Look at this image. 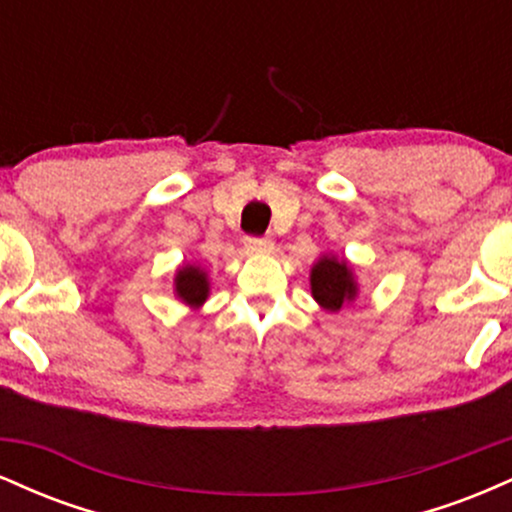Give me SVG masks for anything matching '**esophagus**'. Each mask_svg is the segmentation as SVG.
<instances>
[{
  "label": "esophagus",
  "instance_id": "obj_1",
  "mask_svg": "<svg viewBox=\"0 0 512 512\" xmlns=\"http://www.w3.org/2000/svg\"><path fill=\"white\" fill-rule=\"evenodd\" d=\"M243 243H245V250H248V252H272V248H274V243L269 238L245 236Z\"/></svg>",
  "mask_w": 512,
  "mask_h": 512
}]
</instances>
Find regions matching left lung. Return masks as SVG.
I'll use <instances>...</instances> for the list:
<instances>
[{"label":"left lung","instance_id":"1","mask_svg":"<svg viewBox=\"0 0 512 512\" xmlns=\"http://www.w3.org/2000/svg\"><path fill=\"white\" fill-rule=\"evenodd\" d=\"M310 286H313L315 301L332 313L356 298L354 274L346 267V262L337 257H322L315 264L313 274H310Z\"/></svg>","mask_w":512,"mask_h":512}]
</instances>
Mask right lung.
Masks as SVG:
<instances>
[{
  "mask_svg": "<svg viewBox=\"0 0 512 512\" xmlns=\"http://www.w3.org/2000/svg\"><path fill=\"white\" fill-rule=\"evenodd\" d=\"M175 291L185 303L190 305H202L209 296V281L207 274L199 267H182L178 276H175Z\"/></svg>",
  "mask_w": 512,
  "mask_h": 512,
  "instance_id": "obj_1",
  "label": "right lung"
}]
</instances>
